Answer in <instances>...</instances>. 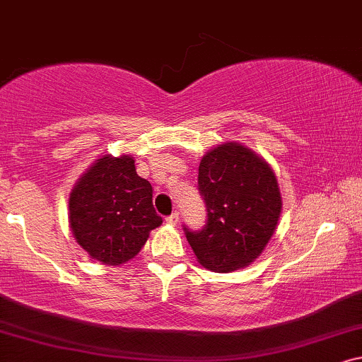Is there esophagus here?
<instances>
[{
	"instance_id": "1",
	"label": "esophagus",
	"mask_w": 362,
	"mask_h": 362,
	"mask_svg": "<svg viewBox=\"0 0 362 362\" xmlns=\"http://www.w3.org/2000/svg\"><path fill=\"white\" fill-rule=\"evenodd\" d=\"M165 223H167V225H172V226H175L177 225V223H179V213H172V215L170 216H167L165 218Z\"/></svg>"
}]
</instances>
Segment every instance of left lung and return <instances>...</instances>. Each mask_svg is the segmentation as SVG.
Here are the masks:
<instances>
[{
    "instance_id": "8db88e82",
    "label": "left lung",
    "mask_w": 362,
    "mask_h": 362,
    "mask_svg": "<svg viewBox=\"0 0 362 362\" xmlns=\"http://www.w3.org/2000/svg\"><path fill=\"white\" fill-rule=\"evenodd\" d=\"M198 190L206 203V225L200 231L183 226L198 262L213 272H233L254 262L282 211L271 165L239 142H225L203 156Z\"/></svg>"
}]
</instances>
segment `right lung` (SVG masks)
<instances>
[{"label": "right lung", "instance_id": "1", "mask_svg": "<svg viewBox=\"0 0 362 362\" xmlns=\"http://www.w3.org/2000/svg\"><path fill=\"white\" fill-rule=\"evenodd\" d=\"M69 223L77 243L106 266L128 262L162 225L152 205V187L137 175L131 156L106 154L75 183Z\"/></svg>", "mask_w": 362, "mask_h": 362}]
</instances>
